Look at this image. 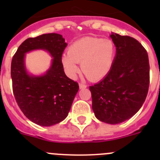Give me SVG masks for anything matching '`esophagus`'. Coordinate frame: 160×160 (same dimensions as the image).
Masks as SVG:
<instances>
[{"label":"esophagus","instance_id":"1","mask_svg":"<svg viewBox=\"0 0 160 160\" xmlns=\"http://www.w3.org/2000/svg\"><path fill=\"white\" fill-rule=\"evenodd\" d=\"M79 86H80V89H84V88H86L87 87H88L86 84H84V83H80V84H79Z\"/></svg>","mask_w":160,"mask_h":160}]
</instances>
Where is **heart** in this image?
<instances>
[{"instance_id": "1", "label": "heart", "mask_w": 160, "mask_h": 160, "mask_svg": "<svg viewBox=\"0 0 160 160\" xmlns=\"http://www.w3.org/2000/svg\"><path fill=\"white\" fill-rule=\"evenodd\" d=\"M116 47L112 40L96 37H86L72 43L69 52L64 53L62 62L67 75L74 79L80 71L78 62L83 73L91 80L104 78L110 72Z\"/></svg>"}]
</instances>
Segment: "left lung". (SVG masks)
Segmentation results:
<instances>
[{"mask_svg":"<svg viewBox=\"0 0 160 160\" xmlns=\"http://www.w3.org/2000/svg\"><path fill=\"white\" fill-rule=\"evenodd\" d=\"M116 55L110 72L90 86L92 109L101 122L111 125L131 118L141 108L149 86L148 53L139 42L112 33Z\"/></svg>","mask_w":160,"mask_h":160,"instance_id":"8db88e82","label":"left lung"}]
</instances>
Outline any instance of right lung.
Returning a JSON list of instances; mask_svg holds the SVG:
<instances>
[{"label": "right lung", "instance_id": "right-lung-1", "mask_svg": "<svg viewBox=\"0 0 160 160\" xmlns=\"http://www.w3.org/2000/svg\"><path fill=\"white\" fill-rule=\"evenodd\" d=\"M67 46L59 34H43L27 38L12 58L11 76L16 102L30 121L41 126L63 121L79 90L78 83L63 70L62 55ZM35 49L46 50L53 58L50 68L41 76L30 75L25 68V53Z\"/></svg>", "mask_w": 160, "mask_h": 160}]
</instances>
